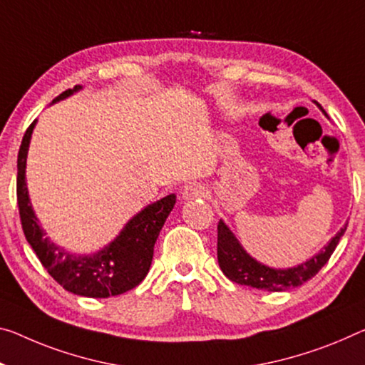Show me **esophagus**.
I'll use <instances>...</instances> for the list:
<instances>
[{
  "label": "esophagus",
  "mask_w": 365,
  "mask_h": 365,
  "mask_svg": "<svg viewBox=\"0 0 365 365\" xmlns=\"http://www.w3.org/2000/svg\"><path fill=\"white\" fill-rule=\"evenodd\" d=\"M205 195V189L200 186V184H195V182H190L187 186H184L182 189V197L186 200H192V199H199V197H204Z\"/></svg>",
  "instance_id": "obj_1"
}]
</instances>
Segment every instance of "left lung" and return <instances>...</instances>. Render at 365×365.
<instances>
[{"instance_id": "obj_1", "label": "left lung", "mask_w": 365, "mask_h": 365, "mask_svg": "<svg viewBox=\"0 0 365 365\" xmlns=\"http://www.w3.org/2000/svg\"><path fill=\"white\" fill-rule=\"evenodd\" d=\"M323 110V109H322ZM324 112V110H323ZM327 115V112H324ZM347 225L339 230L329 243L319 251L317 256L302 264L289 269H274L261 264L255 257H251L243 246L240 245L237 237L232 233L223 220L218 222V238H217V257L218 266L225 276L240 285H250V287L269 290V292H282V290L299 287L307 280L315 277L319 269L327 264L333 251L338 246L341 237L346 232Z\"/></svg>"}]
</instances>
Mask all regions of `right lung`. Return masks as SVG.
Masks as SVG:
<instances>
[{
	"label": "right lung",
	"instance_id": "1",
	"mask_svg": "<svg viewBox=\"0 0 365 365\" xmlns=\"http://www.w3.org/2000/svg\"><path fill=\"white\" fill-rule=\"evenodd\" d=\"M80 89V85L66 89L53 99V103L71 96ZM36 122H32L22 137L18 155V182H16L22 230L34 253L37 255L38 261L47 269L50 276L65 290L75 295L108 299L137 287L150 271L156 238L176 204V195L170 194L145 207L125 223L119 237H115V240H112L108 246L96 253H68L46 237V232L38 225L37 217L34 214L27 192L26 160Z\"/></svg>",
	"mask_w": 365,
	"mask_h": 365
}]
</instances>
